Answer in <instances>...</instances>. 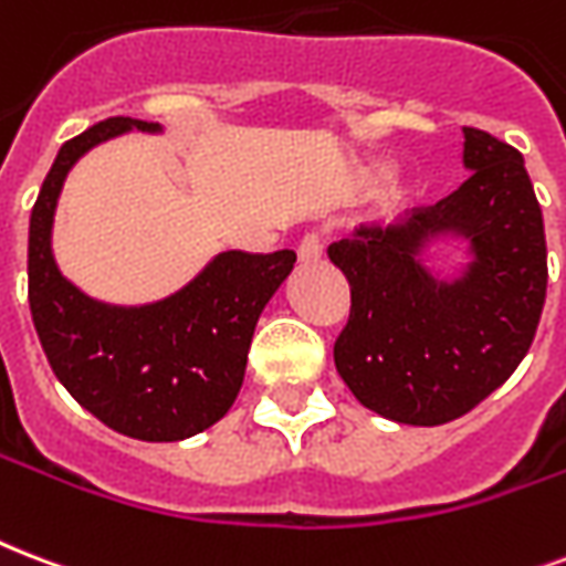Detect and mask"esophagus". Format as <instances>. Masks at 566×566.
<instances>
[{
	"instance_id": "esophagus-1",
	"label": "esophagus",
	"mask_w": 566,
	"mask_h": 566,
	"mask_svg": "<svg viewBox=\"0 0 566 566\" xmlns=\"http://www.w3.org/2000/svg\"><path fill=\"white\" fill-rule=\"evenodd\" d=\"M296 254H300L302 264H312L323 254V237L317 231H308V234L302 237L300 245H296Z\"/></svg>"
}]
</instances>
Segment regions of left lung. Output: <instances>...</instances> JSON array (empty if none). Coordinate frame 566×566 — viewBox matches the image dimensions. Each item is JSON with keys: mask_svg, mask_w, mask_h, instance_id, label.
<instances>
[{"mask_svg": "<svg viewBox=\"0 0 566 566\" xmlns=\"http://www.w3.org/2000/svg\"><path fill=\"white\" fill-rule=\"evenodd\" d=\"M469 178L412 219L329 245L350 282L335 368L361 407L400 424H446L493 395L528 353L546 300L543 213L523 154L463 127ZM460 233L473 264L439 283L415 254Z\"/></svg>", "mask_w": 566, "mask_h": 566, "instance_id": "8db88e82", "label": "left lung"}]
</instances>
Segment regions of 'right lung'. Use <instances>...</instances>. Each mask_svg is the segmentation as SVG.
I'll list each match as a JSON object with an SVG mask.
<instances>
[{"label":"right lung","instance_id":"right-lung-1","mask_svg":"<svg viewBox=\"0 0 566 566\" xmlns=\"http://www.w3.org/2000/svg\"><path fill=\"white\" fill-rule=\"evenodd\" d=\"M159 124L106 118L64 142L29 219V308L50 368L80 407L124 437L178 442L226 416L243 386L254 323L296 252H222L196 282L142 308L76 291L53 261L50 231L62 184L97 142Z\"/></svg>","mask_w":566,"mask_h":566}]
</instances>
